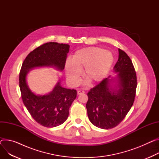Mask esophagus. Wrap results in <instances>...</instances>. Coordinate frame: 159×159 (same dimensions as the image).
Segmentation results:
<instances>
[{
	"label": "esophagus",
	"instance_id": "esophagus-1",
	"mask_svg": "<svg viewBox=\"0 0 159 159\" xmlns=\"http://www.w3.org/2000/svg\"><path fill=\"white\" fill-rule=\"evenodd\" d=\"M77 93H78V95H80V94L84 93V92L83 90H78V91L77 92Z\"/></svg>",
	"mask_w": 159,
	"mask_h": 159
}]
</instances>
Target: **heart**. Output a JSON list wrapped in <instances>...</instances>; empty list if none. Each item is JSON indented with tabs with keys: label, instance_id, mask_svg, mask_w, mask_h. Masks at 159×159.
Here are the masks:
<instances>
[{
	"label": "heart",
	"instance_id": "b5f03b06",
	"mask_svg": "<svg viewBox=\"0 0 159 159\" xmlns=\"http://www.w3.org/2000/svg\"><path fill=\"white\" fill-rule=\"evenodd\" d=\"M114 62L112 53L99 47H90L78 50L71 61L65 64L66 76L70 83L76 84L83 70L84 78L90 83L102 81L107 75Z\"/></svg>",
	"mask_w": 159,
	"mask_h": 159
}]
</instances>
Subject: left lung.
<instances>
[{
  "mask_svg": "<svg viewBox=\"0 0 159 159\" xmlns=\"http://www.w3.org/2000/svg\"><path fill=\"white\" fill-rule=\"evenodd\" d=\"M119 57L114 69L118 73V89L110 88L104 78L87 93V109L91 123L95 126L109 129L117 126L126 116L135 99L137 76L128 55L118 49Z\"/></svg>",
  "mask_w": 159,
  "mask_h": 159,
  "instance_id": "left-lung-1",
  "label": "left lung"
}]
</instances>
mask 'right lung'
Masks as SVG:
<instances>
[{
  "mask_svg": "<svg viewBox=\"0 0 159 159\" xmlns=\"http://www.w3.org/2000/svg\"><path fill=\"white\" fill-rule=\"evenodd\" d=\"M70 46L49 42L43 44L26 57L20 72L19 85L21 99L31 116L46 127L60 125L67 120L69 108L76 98V90L67 89L59 83L48 95H35L28 88L26 76L29 70L41 66H54L62 70Z\"/></svg>",
  "mask_w": 159,
  "mask_h": 159,
  "instance_id": "1",
  "label": "right lung"
}]
</instances>
